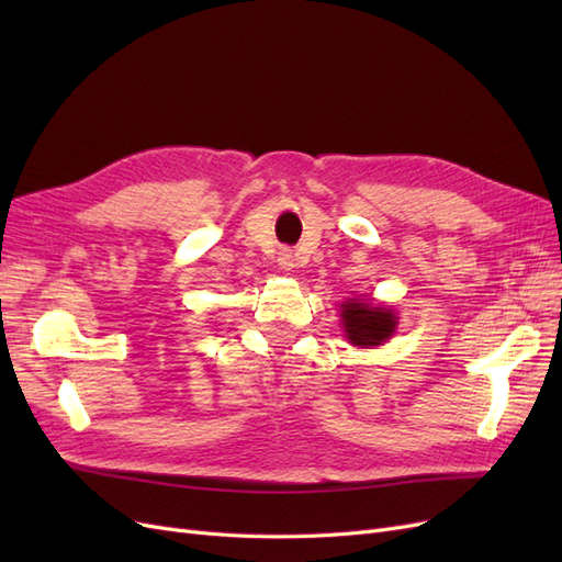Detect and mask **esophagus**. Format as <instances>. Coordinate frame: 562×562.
Masks as SVG:
<instances>
[{
  "instance_id": "1",
  "label": "esophagus",
  "mask_w": 562,
  "mask_h": 562,
  "mask_svg": "<svg viewBox=\"0 0 562 562\" xmlns=\"http://www.w3.org/2000/svg\"><path fill=\"white\" fill-rule=\"evenodd\" d=\"M279 265H281L283 269H291V267H293V252H291V250H281V252H279Z\"/></svg>"
}]
</instances>
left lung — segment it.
<instances>
[{"label":"left lung","mask_w":562,"mask_h":562,"mask_svg":"<svg viewBox=\"0 0 562 562\" xmlns=\"http://www.w3.org/2000/svg\"><path fill=\"white\" fill-rule=\"evenodd\" d=\"M342 326L347 339L353 347H380L396 330L394 310L382 307V304L347 300L342 302Z\"/></svg>","instance_id":"1"}]
</instances>
